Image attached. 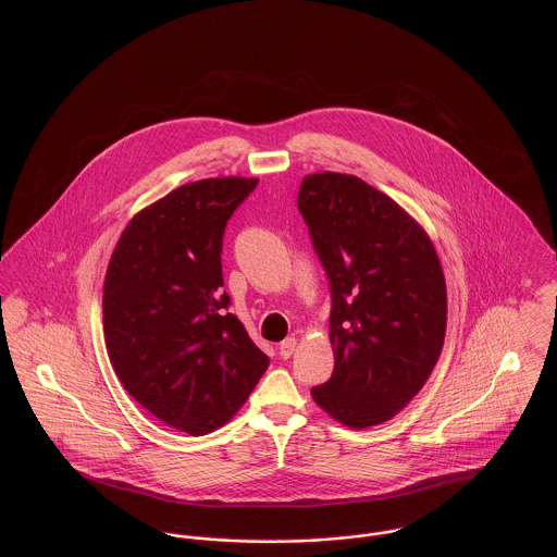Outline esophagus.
<instances>
[{
    "label": "esophagus",
    "mask_w": 557,
    "mask_h": 557,
    "mask_svg": "<svg viewBox=\"0 0 557 557\" xmlns=\"http://www.w3.org/2000/svg\"><path fill=\"white\" fill-rule=\"evenodd\" d=\"M294 350H296V338H286L284 343H280V357L282 359H288Z\"/></svg>",
    "instance_id": "1"
}]
</instances>
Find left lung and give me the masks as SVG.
Returning a JSON list of instances; mask_svg holds the SVG:
<instances>
[{
	"label": "left lung",
	"instance_id": "1",
	"mask_svg": "<svg viewBox=\"0 0 557 557\" xmlns=\"http://www.w3.org/2000/svg\"><path fill=\"white\" fill-rule=\"evenodd\" d=\"M296 202L332 290L334 371L311 397L352 430L388 422L422 391L445 343L447 286L434 244L355 175H307Z\"/></svg>",
	"mask_w": 557,
	"mask_h": 557
}]
</instances>
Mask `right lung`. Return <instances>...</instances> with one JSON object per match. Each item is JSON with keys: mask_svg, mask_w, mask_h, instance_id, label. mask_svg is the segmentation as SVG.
<instances>
[{"mask_svg": "<svg viewBox=\"0 0 557 557\" xmlns=\"http://www.w3.org/2000/svg\"><path fill=\"white\" fill-rule=\"evenodd\" d=\"M257 184L212 177L173 189L133 216L108 263L110 363L144 409L191 436L230 422L269 366L221 290L225 225Z\"/></svg>", "mask_w": 557, "mask_h": 557, "instance_id": "obj_1", "label": "right lung"}]
</instances>
